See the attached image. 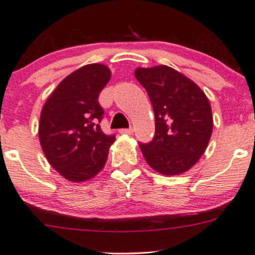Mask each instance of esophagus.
I'll return each mask as SVG.
<instances>
[{"label": "esophagus", "mask_w": 255, "mask_h": 255, "mask_svg": "<svg viewBox=\"0 0 255 255\" xmlns=\"http://www.w3.org/2000/svg\"><path fill=\"white\" fill-rule=\"evenodd\" d=\"M121 134H132L133 133V128H123V129L120 130Z\"/></svg>", "instance_id": "34e87169"}]
</instances>
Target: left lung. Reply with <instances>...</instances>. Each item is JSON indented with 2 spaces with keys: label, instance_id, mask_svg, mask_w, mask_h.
Segmentation results:
<instances>
[{
  "label": "left lung",
  "instance_id": "1",
  "mask_svg": "<svg viewBox=\"0 0 255 255\" xmlns=\"http://www.w3.org/2000/svg\"><path fill=\"white\" fill-rule=\"evenodd\" d=\"M134 75L148 92L155 116L153 140L139 144L144 159L163 175L184 174L200 160L210 142V101L192 80L170 66L137 68Z\"/></svg>",
  "mask_w": 255,
  "mask_h": 255
}]
</instances>
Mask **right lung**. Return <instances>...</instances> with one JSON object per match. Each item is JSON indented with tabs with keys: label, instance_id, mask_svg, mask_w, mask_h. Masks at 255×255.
Instances as JSON below:
<instances>
[{
	"label": "right lung",
	"instance_id": "obj_1",
	"mask_svg": "<svg viewBox=\"0 0 255 255\" xmlns=\"http://www.w3.org/2000/svg\"><path fill=\"white\" fill-rule=\"evenodd\" d=\"M111 79L104 64H89L56 86L40 113L39 142L51 166L71 182L91 180L104 169L115 135L101 130V90Z\"/></svg>",
	"mask_w": 255,
	"mask_h": 255
}]
</instances>
